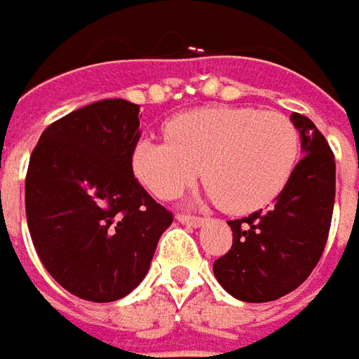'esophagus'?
<instances>
[{"mask_svg": "<svg viewBox=\"0 0 359 359\" xmlns=\"http://www.w3.org/2000/svg\"><path fill=\"white\" fill-rule=\"evenodd\" d=\"M177 222L180 224H186V226H194L198 228L205 222V217H200V215H187V214H177Z\"/></svg>", "mask_w": 359, "mask_h": 359, "instance_id": "obj_1", "label": "esophagus"}]
</instances>
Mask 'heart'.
Instances as JSON below:
<instances>
[{"mask_svg":"<svg viewBox=\"0 0 359 359\" xmlns=\"http://www.w3.org/2000/svg\"><path fill=\"white\" fill-rule=\"evenodd\" d=\"M165 135L168 142L142 140L133 147L131 165L142 186L173 200L203 173L210 200L231 214L276 200L299 158L296 126L278 111L201 107L173 118Z\"/></svg>","mask_w":359,"mask_h":359,"instance_id":"b5f03b06","label":"heart"}]
</instances>
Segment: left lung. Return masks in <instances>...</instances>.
Returning a JSON list of instances; mask_svg holds the SVG:
<instances>
[{
    "instance_id": "left-lung-1",
    "label": "left lung",
    "mask_w": 359,
    "mask_h": 359,
    "mask_svg": "<svg viewBox=\"0 0 359 359\" xmlns=\"http://www.w3.org/2000/svg\"><path fill=\"white\" fill-rule=\"evenodd\" d=\"M304 158L269 210L228 222L233 243L215 259V280L241 302H273L308 280L324 254L336 198V161L325 137L302 114L290 116Z\"/></svg>"
}]
</instances>
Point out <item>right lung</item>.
Returning <instances> with one entry per match:
<instances>
[{"mask_svg":"<svg viewBox=\"0 0 359 359\" xmlns=\"http://www.w3.org/2000/svg\"><path fill=\"white\" fill-rule=\"evenodd\" d=\"M140 105L104 100L41 133L25 175V215L49 276L88 302H116L145 278L173 215L131 168Z\"/></svg>","mask_w":359,"mask_h":359,"instance_id":"right-lung-1","label":"right lung"}]
</instances>
